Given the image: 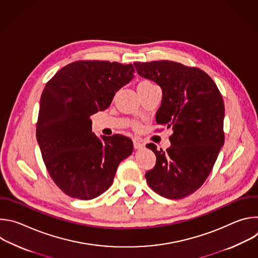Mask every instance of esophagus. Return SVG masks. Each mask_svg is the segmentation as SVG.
I'll use <instances>...</instances> for the list:
<instances>
[{"label": "esophagus", "instance_id": "esophagus-1", "mask_svg": "<svg viewBox=\"0 0 258 258\" xmlns=\"http://www.w3.org/2000/svg\"><path fill=\"white\" fill-rule=\"evenodd\" d=\"M134 147H135V149H141V148H143V147L145 146L144 144H143V142L141 141V140H139V139H134Z\"/></svg>", "mask_w": 258, "mask_h": 258}]
</instances>
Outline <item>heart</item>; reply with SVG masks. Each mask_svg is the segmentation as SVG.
<instances>
[{"instance_id": "b5f03b06", "label": "heart", "mask_w": 258, "mask_h": 258, "mask_svg": "<svg viewBox=\"0 0 258 258\" xmlns=\"http://www.w3.org/2000/svg\"><path fill=\"white\" fill-rule=\"evenodd\" d=\"M139 86H141V87H150V86H154V85L151 84V83H149V82H143V83H141Z\"/></svg>"}]
</instances>
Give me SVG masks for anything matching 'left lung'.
<instances>
[{
  "label": "left lung",
  "mask_w": 258,
  "mask_h": 258,
  "mask_svg": "<svg viewBox=\"0 0 258 258\" xmlns=\"http://www.w3.org/2000/svg\"><path fill=\"white\" fill-rule=\"evenodd\" d=\"M138 75L162 90L156 113L158 124L171 127V146L157 150L153 169L145 176L149 187L162 197L181 199L198 190L212 170L225 142L224 100L212 79L203 70L173 61L135 62Z\"/></svg>",
  "instance_id": "1"
}]
</instances>
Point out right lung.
<instances>
[{
    "mask_svg": "<svg viewBox=\"0 0 258 258\" xmlns=\"http://www.w3.org/2000/svg\"><path fill=\"white\" fill-rule=\"evenodd\" d=\"M134 72L133 64L76 61L47 83L36 140L50 176L66 195L82 200L100 196L111 187L119 163L132 154L130 138H98L90 117L109 107Z\"/></svg>",
    "mask_w": 258,
    "mask_h": 258,
    "instance_id": "add662e5",
    "label": "right lung"
}]
</instances>
